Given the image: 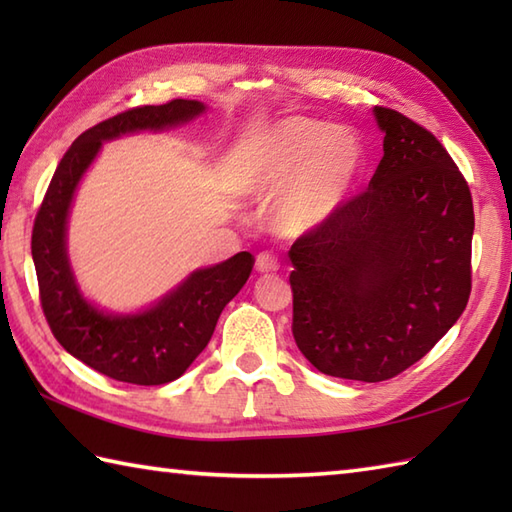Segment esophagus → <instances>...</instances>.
Masks as SVG:
<instances>
[{"mask_svg":"<svg viewBox=\"0 0 512 512\" xmlns=\"http://www.w3.org/2000/svg\"><path fill=\"white\" fill-rule=\"evenodd\" d=\"M255 266L259 273H277V270L281 268L279 257L275 253H259Z\"/></svg>","mask_w":512,"mask_h":512,"instance_id":"obj_1","label":"esophagus"}]
</instances>
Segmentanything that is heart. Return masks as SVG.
Returning <instances> with one entry per match:
<instances>
[{
    "instance_id": "obj_1",
    "label": "heart",
    "mask_w": 512,
    "mask_h": 512,
    "mask_svg": "<svg viewBox=\"0 0 512 512\" xmlns=\"http://www.w3.org/2000/svg\"><path fill=\"white\" fill-rule=\"evenodd\" d=\"M365 165L361 138L306 116L279 121L246 147L235 180L250 198L279 195L273 222L284 235H306L330 222L350 198Z\"/></svg>"
}]
</instances>
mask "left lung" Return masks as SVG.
Returning a JSON list of instances; mask_svg holds the SVG:
<instances>
[{
	"mask_svg": "<svg viewBox=\"0 0 512 512\" xmlns=\"http://www.w3.org/2000/svg\"><path fill=\"white\" fill-rule=\"evenodd\" d=\"M369 187L290 248L292 336L319 372L380 383L418 363L471 297L469 182L429 129L374 107Z\"/></svg>",
	"mask_w": 512,
	"mask_h": 512,
	"instance_id": "obj_1",
	"label": "left lung"
}]
</instances>
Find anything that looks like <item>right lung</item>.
<instances>
[{"mask_svg": "<svg viewBox=\"0 0 512 512\" xmlns=\"http://www.w3.org/2000/svg\"><path fill=\"white\" fill-rule=\"evenodd\" d=\"M200 112H204L200 101L173 99L162 105L129 107L85 129L63 154L32 226L30 248L39 301L54 339L85 365L121 383L165 385L187 372L195 356L209 345L226 303L246 284L255 257L244 250L193 273L151 310L134 317H110L81 297L70 273L65 220L72 195L103 140L136 129L178 125Z\"/></svg>", "mask_w": 512, "mask_h": 512, "instance_id": "right-lung-1", "label": "right lung"}]
</instances>
